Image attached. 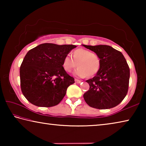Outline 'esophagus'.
Here are the masks:
<instances>
[{
  "instance_id": "1",
  "label": "esophagus",
  "mask_w": 146,
  "mask_h": 146,
  "mask_svg": "<svg viewBox=\"0 0 146 146\" xmlns=\"http://www.w3.org/2000/svg\"><path fill=\"white\" fill-rule=\"evenodd\" d=\"M75 82H76V83H77V84H80V82H82V80H78V79H76V78H75Z\"/></svg>"
}]
</instances>
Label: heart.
<instances>
[{
	"mask_svg": "<svg viewBox=\"0 0 146 146\" xmlns=\"http://www.w3.org/2000/svg\"><path fill=\"white\" fill-rule=\"evenodd\" d=\"M78 68L74 71L73 74L78 77L93 76L100 70L101 60L97 53L91 52L88 49L78 48L74 50L72 57L66 55L63 58L62 66L66 72H71L74 68Z\"/></svg>",
	"mask_w": 146,
	"mask_h": 146,
	"instance_id": "heart-1",
	"label": "heart"
}]
</instances>
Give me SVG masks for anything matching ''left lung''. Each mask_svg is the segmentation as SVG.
Wrapping results in <instances>:
<instances>
[{"instance_id":"1","label":"left lung","mask_w":146,"mask_h":146,"mask_svg":"<svg viewBox=\"0 0 146 146\" xmlns=\"http://www.w3.org/2000/svg\"><path fill=\"white\" fill-rule=\"evenodd\" d=\"M83 46L101 60L97 75L86 80L90 90L84 94L86 102L99 110L115 107L126 96L129 88L130 71L126 60L120 51L110 46Z\"/></svg>"}]
</instances>
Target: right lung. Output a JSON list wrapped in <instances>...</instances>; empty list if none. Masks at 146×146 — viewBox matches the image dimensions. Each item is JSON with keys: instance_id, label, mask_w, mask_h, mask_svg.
Returning <instances> with one entry per match:
<instances>
[{"instance_id": "add662e5", "label": "right lung", "mask_w": 146, "mask_h": 146, "mask_svg": "<svg viewBox=\"0 0 146 146\" xmlns=\"http://www.w3.org/2000/svg\"><path fill=\"white\" fill-rule=\"evenodd\" d=\"M76 47L44 43L27 53L20 68V78L22 92L29 102L46 108L60 102L68 88L75 82L62 62Z\"/></svg>"}]
</instances>
